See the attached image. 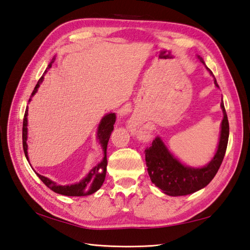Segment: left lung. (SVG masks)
I'll list each match as a JSON object with an SVG mask.
<instances>
[{
	"label": "left lung",
	"mask_w": 250,
	"mask_h": 250,
	"mask_svg": "<svg viewBox=\"0 0 250 250\" xmlns=\"http://www.w3.org/2000/svg\"><path fill=\"white\" fill-rule=\"evenodd\" d=\"M198 59L205 66L204 61L200 55H198ZM207 69L214 78L216 87H219L212 71L208 67ZM220 107L223 110L224 118L220 125L217 151H216L214 157L210 159V162L203 167L196 168L183 164L169 151V148L160 137L155 138L152 146L147 147L144 151L149 179L153 184L162 189L166 195L172 197L190 195V193L200 190L208 185V183L217 173L224 160L229 139V122L223 101L220 103Z\"/></svg>",
	"instance_id": "left-lung-1"
}]
</instances>
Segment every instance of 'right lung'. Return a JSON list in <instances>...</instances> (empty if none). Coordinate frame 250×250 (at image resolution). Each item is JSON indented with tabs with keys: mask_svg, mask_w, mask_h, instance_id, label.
I'll return each mask as SVG.
<instances>
[{
	"mask_svg": "<svg viewBox=\"0 0 250 250\" xmlns=\"http://www.w3.org/2000/svg\"><path fill=\"white\" fill-rule=\"evenodd\" d=\"M54 58L52 59L51 62L49 63L47 69L45 70V73L41 77V79L38 80L37 84L34 88V91L32 93V96L29 99V103L31 102L32 97L35 95L38 87L42 84V82L43 81V77H45L47 71L51 68L52 63L54 62ZM27 108L25 110L24 113V119H23V128H22V144H23V151L24 155L27 159V162L30 164L29 160V155H27ZM115 113H107L106 115L103 116V119L99 122V125L97 127V132H96V139L98 143L101 144L102 149L104 152V157L101 160V163H98L96 166L90 170V172L83 177V179L80 182H77L75 184H70V185H58L54 181L48 179V177L37 174V176L40 177L41 181L45 184L47 187H49L50 189L53 190L54 192L60 193V195L63 196H68V197H82V196H90L92 193L96 192L99 188L102 187L104 184V179H106V172H107V146H108V141L109 138L111 136V132L113 131V125L115 123Z\"/></svg>",
	"mask_w": 250,
	"mask_h": 250,
	"instance_id": "add662e5",
	"label": "right lung"
}]
</instances>
